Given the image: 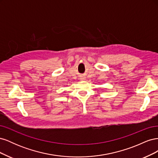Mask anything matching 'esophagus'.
Segmentation results:
<instances>
[{
	"instance_id": "esophagus-1",
	"label": "esophagus",
	"mask_w": 158,
	"mask_h": 158,
	"mask_svg": "<svg viewBox=\"0 0 158 158\" xmlns=\"http://www.w3.org/2000/svg\"><path fill=\"white\" fill-rule=\"evenodd\" d=\"M81 80H84V78H82V79H81Z\"/></svg>"
}]
</instances>
